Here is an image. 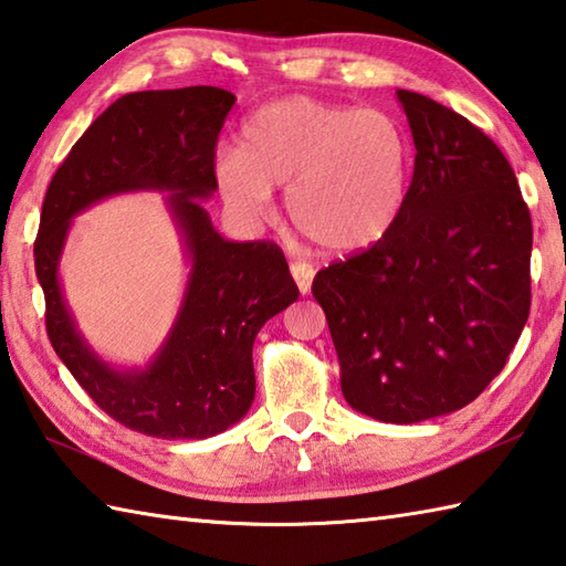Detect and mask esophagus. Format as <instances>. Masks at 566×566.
I'll return each instance as SVG.
<instances>
[{
  "mask_svg": "<svg viewBox=\"0 0 566 566\" xmlns=\"http://www.w3.org/2000/svg\"><path fill=\"white\" fill-rule=\"evenodd\" d=\"M291 273H293V279H295L297 291H301L303 295L311 293V285H313V279H315L313 265L305 263V261H293L291 263Z\"/></svg>",
  "mask_w": 566,
  "mask_h": 566,
  "instance_id": "obj_1",
  "label": "esophagus"
}]
</instances>
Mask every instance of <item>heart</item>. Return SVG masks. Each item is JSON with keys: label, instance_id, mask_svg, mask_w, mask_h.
<instances>
[{"label": "heart", "instance_id": "obj_1", "mask_svg": "<svg viewBox=\"0 0 566 566\" xmlns=\"http://www.w3.org/2000/svg\"><path fill=\"white\" fill-rule=\"evenodd\" d=\"M214 179L223 201L249 219L269 217L271 189H287V219L307 243L357 253L401 219L411 143L387 113L293 95L249 117L239 150L217 155Z\"/></svg>", "mask_w": 566, "mask_h": 566}]
</instances>
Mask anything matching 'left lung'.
<instances>
[{
	"mask_svg": "<svg viewBox=\"0 0 566 566\" xmlns=\"http://www.w3.org/2000/svg\"><path fill=\"white\" fill-rule=\"evenodd\" d=\"M413 135L407 207L375 247L313 281L352 409L416 423L463 409L530 315L532 219L513 167L463 115L397 91Z\"/></svg>",
	"mask_w": 566,
	"mask_h": 566,
	"instance_id": "obj_1",
	"label": "left lung"
}]
</instances>
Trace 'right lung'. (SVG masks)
<instances>
[{"instance_id":"right-lung-1","label":"right lung","mask_w":566,"mask_h":566,"mask_svg":"<svg viewBox=\"0 0 566 566\" xmlns=\"http://www.w3.org/2000/svg\"><path fill=\"white\" fill-rule=\"evenodd\" d=\"M233 93L214 85L140 91L91 123L53 175L34 241L46 297V333L63 365L117 423L157 439H209L255 397L253 339L265 319L297 301L273 241H227L199 199L217 191V140ZM169 190L168 206L192 261L174 329L145 370H115L84 345L57 283L70 219L125 190Z\"/></svg>"}]
</instances>
